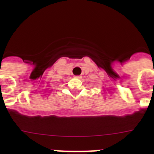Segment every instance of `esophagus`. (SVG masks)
<instances>
[{"label":"esophagus","mask_w":154,"mask_h":154,"mask_svg":"<svg viewBox=\"0 0 154 154\" xmlns=\"http://www.w3.org/2000/svg\"><path fill=\"white\" fill-rule=\"evenodd\" d=\"M75 78H76V79H81V76H80V75H76V76H75Z\"/></svg>","instance_id":"1"}]
</instances>
